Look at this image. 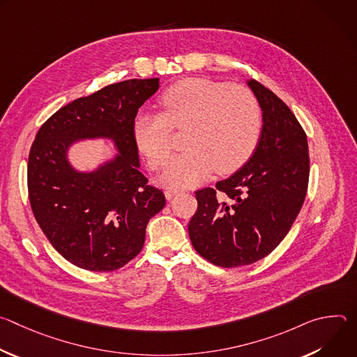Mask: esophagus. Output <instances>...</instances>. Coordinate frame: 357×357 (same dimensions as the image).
<instances>
[{
	"instance_id": "1",
	"label": "esophagus",
	"mask_w": 357,
	"mask_h": 357,
	"mask_svg": "<svg viewBox=\"0 0 357 357\" xmlns=\"http://www.w3.org/2000/svg\"><path fill=\"white\" fill-rule=\"evenodd\" d=\"M181 192H183V189H179V188H168V189L165 190V197H167V199H171V197H174L175 195H178V193H181Z\"/></svg>"
}]
</instances>
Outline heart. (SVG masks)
I'll list each match as a JSON object with an SVG mask.
<instances>
[{
	"label": "heart",
	"mask_w": 357,
	"mask_h": 357,
	"mask_svg": "<svg viewBox=\"0 0 357 357\" xmlns=\"http://www.w3.org/2000/svg\"><path fill=\"white\" fill-rule=\"evenodd\" d=\"M161 113H139L132 137L152 171L167 165L172 130L182 131L183 152L172 158L162 182L189 186L208 179L213 169L229 174L243 167L257 149L263 110L248 87L206 79H186L160 96Z\"/></svg>",
	"instance_id": "1"
}]
</instances>
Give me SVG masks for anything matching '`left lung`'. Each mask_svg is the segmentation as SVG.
<instances>
[{"label":"left lung","instance_id":"obj_1","mask_svg":"<svg viewBox=\"0 0 357 357\" xmlns=\"http://www.w3.org/2000/svg\"><path fill=\"white\" fill-rule=\"evenodd\" d=\"M248 86L263 110L259 146L230 178L195 192L197 211L188 226L193 248L223 268L268 256L294 225L310 181L308 139L302 126L270 89L254 79Z\"/></svg>","mask_w":357,"mask_h":357}]
</instances>
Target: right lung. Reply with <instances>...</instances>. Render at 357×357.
Here are the masks:
<instances>
[{"instance_id":"1","label":"right lung","mask_w":357,"mask_h":357,"mask_svg":"<svg viewBox=\"0 0 357 357\" xmlns=\"http://www.w3.org/2000/svg\"><path fill=\"white\" fill-rule=\"evenodd\" d=\"M160 79H131L79 97L36 132L28 158L32 213L55 250L73 266L116 271L137 257L149 219L165 206L164 192L138 171L132 121ZM112 137L121 155L96 173L67 162V146L82 137Z\"/></svg>"}]
</instances>
